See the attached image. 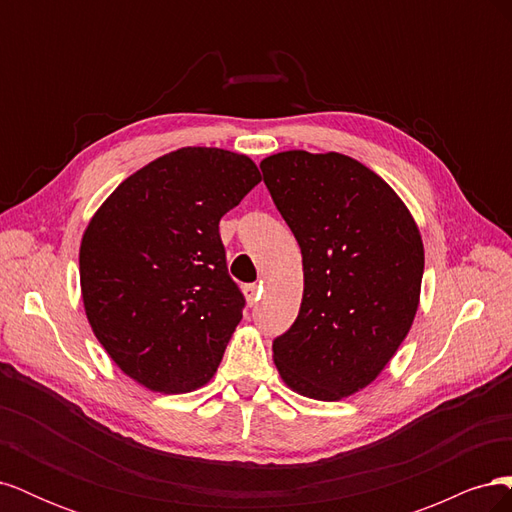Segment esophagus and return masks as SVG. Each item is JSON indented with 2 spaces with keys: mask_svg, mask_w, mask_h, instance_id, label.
<instances>
[{
  "mask_svg": "<svg viewBox=\"0 0 512 512\" xmlns=\"http://www.w3.org/2000/svg\"><path fill=\"white\" fill-rule=\"evenodd\" d=\"M260 290H262V286H258V284H247V286H243V294H245L247 303L254 305V303L258 301V297H260Z\"/></svg>",
  "mask_w": 512,
  "mask_h": 512,
  "instance_id": "1",
  "label": "esophagus"
}]
</instances>
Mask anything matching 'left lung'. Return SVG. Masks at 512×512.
Masks as SVG:
<instances>
[{"instance_id":"1","label":"left lung","mask_w":512,"mask_h":512,"mask_svg":"<svg viewBox=\"0 0 512 512\" xmlns=\"http://www.w3.org/2000/svg\"><path fill=\"white\" fill-rule=\"evenodd\" d=\"M303 254V301L273 342L288 389L339 401L389 365L421 303L425 247L410 209L344 153L290 149L260 162Z\"/></svg>"}]
</instances>
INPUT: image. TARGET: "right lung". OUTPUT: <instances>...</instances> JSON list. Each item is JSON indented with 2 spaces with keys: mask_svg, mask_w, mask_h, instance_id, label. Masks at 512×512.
<instances>
[{
  "mask_svg": "<svg viewBox=\"0 0 512 512\" xmlns=\"http://www.w3.org/2000/svg\"><path fill=\"white\" fill-rule=\"evenodd\" d=\"M260 183L258 166L218 147H181L121 181L79 250L91 331L123 374L179 395L205 386L241 322L220 220Z\"/></svg>",
  "mask_w": 512,
  "mask_h": 512,
  "instance_id": "obj_1",
  "label": "right lung"
}]
</instances>
